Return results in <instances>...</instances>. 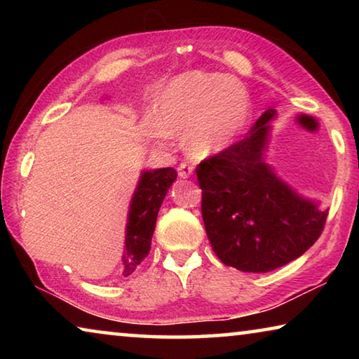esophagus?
<instances>
[{
	"instance_id": "obj_1",
	"label": "esophagus",
	"mask_w": 359,
	"mask_h": 359,
	"mask_svg": "<svg viewBox=\"0 0 359 359\" xmlns=\"http://www.w3.org/2000/svg\"><path fill=\"white\" fill-rule=\"evenodd\" d=\"M177 171H179V177L180 179H188V177H191V175H193L194 168L190 166V165H187V163H182Z\"/></svg>"
}]
</instances>
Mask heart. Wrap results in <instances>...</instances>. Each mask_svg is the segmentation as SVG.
I'll return each mask as SVG.
<instances>
[{
	"mask_svg": "<svg viewBox=\"0 0 359 359\" xmlns=\"http://www.w3.org/2000/svg\"><path fill=\"white\" fill-rule=\"evenodd\" d=\"M154 114L161 135L187 133L193 155L212 156L228 150L247 131L252 101L247 90L228 76L190 71L163 87Z\"/></svg>",
	"mask_w": 359,
	"mask_h": 359,
	"instance_id": "obj_1",
	"label": "heart"
}]
</instances>
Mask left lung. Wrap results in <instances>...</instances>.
Here are the masks:
<instances>
[{
	"mask_svg": "<svg viewBox=\"0 0 359 359\" xmlns=\"http://www.w3.org/2000/svg\"><path fill=\"white\" fill-rule=\"evenodd\" d=\"M276 117L267 109L242 141L196 168L210 245L242 272H269L299 258L327 217L320 199L304 196L267 163Z\"/></svg>",
	"mask_w": 359,
	"mask_h": 359,
	"instance_id": "obj_1",
	"label": "left lung"
}]
</instances>
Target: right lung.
Masks as SVG:
<instances>
[{"label": "right lung", "instance_id": "right-lung-1", "mask_svg": "<svg viewBox=\"0 0 359 359\" xmlns=\"http://www.w3.org/2000/svg\"><path fill=\"white\" fill-rule=\"evenodd\" d=\"M177 179L174 168L142 169L133 193L125 228V245L121 263L123 276L128 277L150 252L156 217L169 188Z\"/></svg>", "mask_w": 359, "mask_h": 359}]
</instances>
